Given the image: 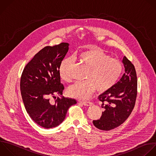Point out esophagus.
Instances as JSON below:
<instances>
[{
    "mask_svg": "<svg viewBox=\"0 0 156 156\" xmlns=\"http://www.w3.org/2000/svg\"><path fill=\"white\" fill-rule=\"evenodd\" d=\"M80 102L86 106H90L92 104V102H90V101H80Z\"/></svg>",
    "mask_w": 156,
    "mask_h": 156,
    "instance_id": "1",
    "label": "esophagus"
}]
</instances>
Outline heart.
I'll return each instance as SVG.
<instances>
[{
    "label": "heart",
    "mask_w": 156,
    "mask_h": 156,
    "mask_svg": "<svg viewBox=\"0 0 156 156\" xmlns=\"http://www.w3.org/2000/svg\"><path fill=\"white\" fill-rule=\"evenodd\" d=\"M73 58L88 69L87 80L77 82L68 90V94L76 99H88L96 90L99 93L108 90L116 83L122 71L120 61L110 58L104 51L97 48L77 52ZM73 64L74 60L71 57L65 58L61 62L58 72L60 78L64 81H71L69 71Z\"/></svg>",
    "instance_id": "b5f03b06"
}]
</instances>
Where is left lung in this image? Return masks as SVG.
Masks as SVG:
<instances>
[{
  "mask_svg": "<svg viewBox=\"0 0 156 156\" xmlns=\"http://www.w3.org/2000/svg\"><path fill=\"white\" fill-rule=\"evenodd\" d=\"M122 63L125 73L110 89L98 96L104 111L94 126L102 130H110L122 124L135 106L137 94V77L133 65L126 57Z\"/></svg>",
  "mask_w": 156,
  "mask_h": 156,
  "instance_id": "obj_1",
  "label": "left lung"
}]
</instances>
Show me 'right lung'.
I'll return each instance as SVG.
<instances>
[{"label":"right lung","instance_id":"1","mask_svg":"<svg viewBox=\"0 0 156 156\" xmlns=\"http://www.w3.org/2000/svg\"><path fill=\"white\" fill-rule=\"evenodd\" d=\"M68 46V43H62L44 47L26 65L21 75L20 89L26 111L35 123L46 129L61 124L68 108L77 103L61 96L65 88L58 70ZM56 95L55 101H50Z\"/></svg>","mask_w":156,"mask_h":156}]
</instances>
